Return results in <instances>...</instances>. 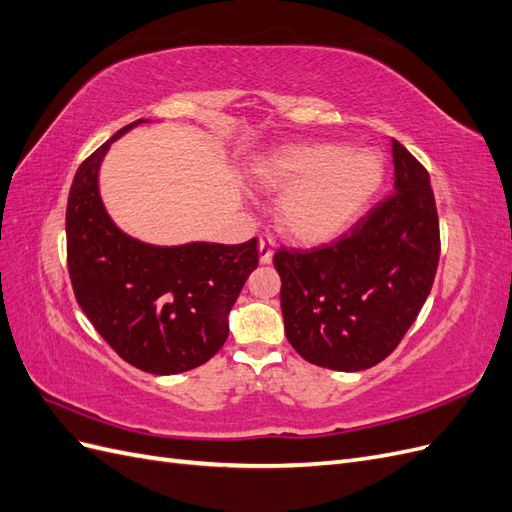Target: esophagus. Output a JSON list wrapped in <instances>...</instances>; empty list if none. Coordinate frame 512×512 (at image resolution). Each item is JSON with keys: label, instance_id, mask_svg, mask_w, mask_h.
Instances as JSON below:
<instances>
[{"label": "esophagus", "instance_id": "34e87169", "mask_svg": "<svg viewBox=\"0 0 512 512\" xmlns=\"http://www.w3.org/2000/svg\"><path fill=\"white\" fill-rule=\"evenodd\" d=\"M258 258H260L262 265H269L271 258H273V247H271V241H265V239H260V241H258Z\"/></svg>", "mask_w": 512, "mask_h": 512}]
</instances>
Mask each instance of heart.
I'll use <instances>...</instances> for the list:
<instances>
[{
	"label": "heart",
	"mask_w": 512,
	"mask_h": 512,
	"mask_svg": "<svg viewBox=\"0 0 512 512\" xmlns=\"http://www.w3.org/2000/svg\"><path fill=\"white\" fill-rule=\"evenodd\" d=\"M384 181V160L374 149L344 145L286 147L254 168L265 192H284L277 226L294 241L322 243L354 224Z\"/></svg>",
	"instance_id": "obj_1"
}]
</instances>
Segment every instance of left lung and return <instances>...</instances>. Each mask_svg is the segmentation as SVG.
<instances>
[{
  "label": "left lung",
  "mask_w": 512,
  "mask_h": 512,
  "mask_svg": "<svg viewBox=\"0 0 512 512\" xmlns=\"http://www.w3.org/2000/svg\"><path fill=\"white\" fill-rule=\"evenodd\" d=\"M395 192L350 235L316 250H277L282 316L305 361L361 371L384 361L429 297L440 224L429 173L393 141Z\"/></svg>",
  "instance_id": "8db88e82"
}]
</instances>
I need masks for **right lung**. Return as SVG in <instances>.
<instances>
[{
    "label": "right lung",
    "mask_w": 512,
    "mask_h": 512,
    "mask_svg": "<svg viewBox=\"0 0 512 512\" xmlns=\"http://www.w3.org/2000/svg\"><path fill=\"white\" fill-rule=\"evenodd\" d=\"M115 132L79 166L66 209L68 269L85 316L123 361L156 376L207 363L228 337V314L258 267L256 239L239 245H153L123 232L100 196Z\"/></svg>",
    "instance_id": "obj_1"
}]
</instances>
